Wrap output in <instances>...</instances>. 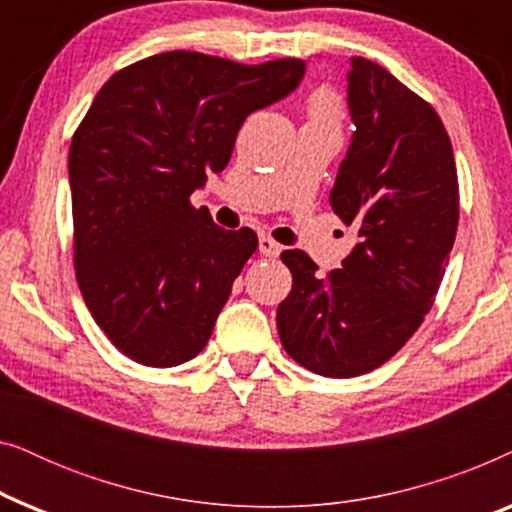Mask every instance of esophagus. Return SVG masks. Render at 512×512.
<instances>
[{
	"label": "esophagus",
	"instance_id": "34e87169",
	"mask_svg": "<svg viewBox=\"0 0 512 512\" xmlns=\"http://www.w3.org/2000/svg\"><path fill=\"white\" fill-rule=\"evenodd\" d=\"M258 251H261V254L268 256V258H277L279 251H282V244H277L268 235H261V240H258Z\"/></svg>",
	"mask_w": 512,
	"mask_h": 512
}]
</instances>
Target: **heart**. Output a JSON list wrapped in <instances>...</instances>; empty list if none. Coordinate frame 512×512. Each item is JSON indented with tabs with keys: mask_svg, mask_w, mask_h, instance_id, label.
<instances>
[{
	"mask_svg": "<svg viewBox=\"0 0 512 512\" xmlns=\"http://www.w3.org/2000/svg\"><path fill=\"white\" fill-rule=\"evenodd\" d=\"M342 121H345V102H342L338 90L331 86L314 90L307 100V123L340 130Z\"/></svg>",
	"mask_w": 512,
	"mask_h": 512,
	"instance_id": "1",
	"label": "heart"
}]
</instances>
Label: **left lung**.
Here are the masks:
<instances>
[{
	"mask_svg": "<svg viewBox=\"0 0 512 512\" xmlns=\"http://www.w3.org/2000/svg\"><path fill=\"white\" fill-rule=\"evenodd\" d=\"M352 67L356 132L331 207L359 244L326 277L305 251H282L293 284L277 307L286 354L338 380L380 368L415 335L459 226L457 163L436 109L375 62Z\"/></svg>",
	"mask_w": 512,
	"mask_h": 512,
	"instance_id": "1",
	"label": "left lung"
}]
</instances>
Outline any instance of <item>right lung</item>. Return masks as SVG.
Listing matches in <instances>:
<instances>
[{"instance_id": "right-lung-1", "label": "right lung", "mask_w": 512, "mask_h": 512, "mask_svg": "<svg viewBox=\"0 0 512 512\" xmlns=\"http://www.w3.org/2000/svg\"><path fill=\"white\" fill-rule=\"evenodd\" d=\"M303 60L242 65L170 51L118 69L69 144L76 282L118 352L172 368L205 349L251 228L214 226L191 195L221 172L251 111L289 95Z\"/></svg>"}]
</instances>
